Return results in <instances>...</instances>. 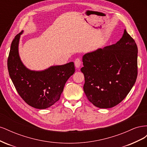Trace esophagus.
Segmentation results:
<instances>
[{
  "label": "esophagus",
  "mask_w": 147,
  "mask_h": 147,
  "mask_svg": "<svg viewBox=\"0 0 147 147\" xmlns=\"http://www.w3.org/2000/svg\"><path fill=\"white\" fill-rule=\"evenodd\" d=\"M74 63H75V66L76 67V68H79L80 67V65H81L82 62H81L80 59L77 58V59H76L75 60Z\"/></svg>",
  "instance_id": "34e87169"
}]
</instances>
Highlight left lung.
<instances>
[{
  "label": "left lung",
  "instance_id": "8db88e82",
  "mask_svg": "<svg viewBox=\"0 0 147 147\" xmlns=\"http://www.w3.org/2000/svg\"><path fill=\"white\" fill-rule=\"evenodd\" d=\"M137 53L134 40L124 29L115 44L84 55L81 71L89 101L97 107L109 109L125 98L136 81Z\"/></svg>",
  "mask_w": 147,
  "mask_h": 147
}]
</instances>
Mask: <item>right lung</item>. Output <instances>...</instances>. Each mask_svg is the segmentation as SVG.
Masks as SVG:
<instances>
[{
    "label": "right lung",
    "instance_id": "right-lung-1",
    "mask_svg": "<svg viewBox=\"0 0 147 147\" xmlns=\"http://www.w3.org/2000/svg\"><path fill=\"white\" fill-rule=\"evenodd\" d=\"M22 32L11 42L7 65L17 92L26 103L34 108L45 109L59 100L65 84L75 72L73 62L52 65L43 70H32L24 65L19 55Z\"/></svg>",
    "mask_w": 147,
    "mask_h": 147
}]
</instances>
